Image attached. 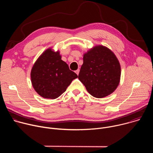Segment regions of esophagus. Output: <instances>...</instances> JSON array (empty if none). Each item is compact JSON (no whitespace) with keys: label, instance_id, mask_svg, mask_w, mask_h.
I'll return each instance as SVG.
<instances>
[{"label":"esophagus","instance_id":"esophagus-1","mask_svg":"<svg viewBox=\"0 0 153 153\" xmlns=\"http://www.w3.org/2000/svg\"><path fill=\"white\" fill-rule=\"evenodd\" d=\"M79 71H80V70H79V69H77V70H76V71H75V73L78 75V74H79Z\"/></svg>","mask_w":153,"mask_h":153}]
</instances>
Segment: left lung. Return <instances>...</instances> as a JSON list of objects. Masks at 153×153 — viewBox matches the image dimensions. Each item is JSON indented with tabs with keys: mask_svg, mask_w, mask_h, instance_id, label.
Returning <instances> with one entry per match:
<instances>
[{
	"mask_svg": "<svg viewBox=\"0 0 153 153\" xmlns=\"http://www.w3.org/2000/svg\"><path fill=\"white\" fill-rule=\"evenodd\" d=\"M79 79L91 96L103 98L113 93L119 84L120 65L114 53L103 45H96L83 54Z\"/></svg>",
	"mask_w": 153,
	"mask_h": 153,
	"instance_id": "1",
	"label": "left lung"
}]
</instances>
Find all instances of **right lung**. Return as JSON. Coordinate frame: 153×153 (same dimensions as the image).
Listing matches in <instances>:
<instances>
[{
    "label": "right lung",
    "instance_id": "1",
    "mask_svg": "<svg viewBox=\"0 0 153 153\" xmlns=\"http://www.w3.org/2000/svg\"><path fill=\"white\" fill-rule=\"evenodd\" d=\"M60 51L47 49L38 57L31 71V81L36 93L45 99H55L66 91L77 75L62 60Z\"/></svg>",
    "mask_w": 153,
    "mask_h": 153
}]
</instances>
